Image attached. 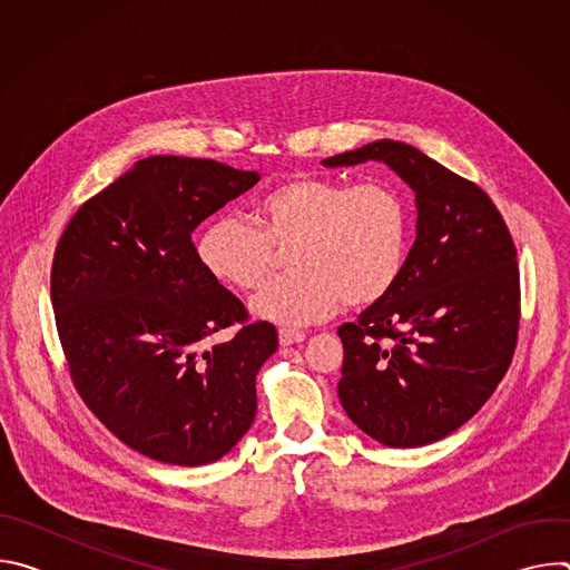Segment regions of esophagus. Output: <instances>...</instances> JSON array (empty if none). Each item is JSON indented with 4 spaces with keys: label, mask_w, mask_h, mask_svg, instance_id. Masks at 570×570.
<instances>
[{
    "label": "esophagus",
    "mask_w": 570,
    "mask_h": 570,
    "mask_svg": "<svg viewBox=\"0 0 570 570\" xmlns=\"http://www.w3.org/2000/svg\"><path fill=\"white\" fill-rule=\"evenodd\" d=\"M306 338L304 332H297V330H279V345L282 347H288V345H297Z\"/></svg>",
    "instance_id": "obj_1"
}]
</instances>
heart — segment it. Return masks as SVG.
Returning <instances> with one entry per match:
<instances>
[{
  "mask_svg": "<svg viewBox=\"0 0 570 570\" xmlns=\"http://www.w3.org/2000/svg\"><path fill=\"white\" fill-rule=\"evenodd\" d=\"M255 227L234 216L209 220L196 238L205 273L236 291L257 288L286 253V271L253 299L259 320L311 324L341 304L370 306L401 277L411 246V212L383 183L350 187L295 176L268 189L255 207Z\"/></svg>",
  "mask_w": 570,
  "mask_h": 570,
  "instance_id": "b5f03b06",
  "label": "heart"
}]
</instances>
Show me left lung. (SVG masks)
<instances>
[{
	"mask_svg": "<svg viewBox=\"0 0 570 570\" xmlns=\"http://www.w3.org/2000/svg\"><path fill=\"white\" fill-rule=\"evenodd\" d=\"M363 161H383L415 191L417 223L396 284L338 330V396L372 440L413 449L466 424L505 376L519 332L517 250L487 194L411 144L379 139L322 167Z\"/></svg>",
	"mask_w": 570,
	"mask_h": 570,
	"instance_id": "8db88e82",
	"label": "left lung"
}]
</instances>
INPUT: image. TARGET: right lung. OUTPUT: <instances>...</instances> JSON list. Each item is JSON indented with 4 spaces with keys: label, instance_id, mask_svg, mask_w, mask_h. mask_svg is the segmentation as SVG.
Here are the masks:
<instances>
[{
    "label": "right lung",
    "instance_id": "obj_1",
    "mask_svg": "<svg viewBox=\"0 0 570 570\" xmlns=\"http://www.w3.org/2000/svg\"><path fill=\"white\" fill-rule=\"evenodd\" d=\"M259 178L144 157L73 214L56 248L51 304L71 379L124 444L157 462H216L255 422L277 332L253 322L205 347L248 313L205 273L191 232Z\"/></svg>",
    "mask_w": 570,
    "mask_h": 570
}]
</instances>
